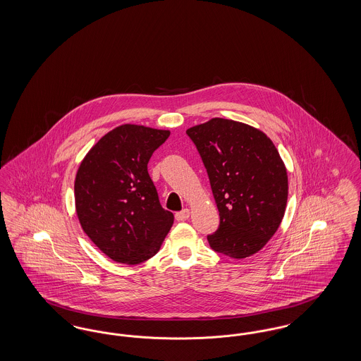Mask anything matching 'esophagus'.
<instances>
[{
  "instance_id": "obj_1",
  "label": "esophagus",
  "mask_w": 361,
  "mask_h": 361,
  "mask_svg": "<svg viewBox=\"0 0 361 361\" xmlns=\"http://www.w3.org/2000/svg\"><path fill=\"white\" fill-rule=\"evenodd\" d=\"M176 221H178V222H183V221H187L189 218V209L188 208H185V209H183V211H180V212H176Z\"/></svg>"
}]
</instances>
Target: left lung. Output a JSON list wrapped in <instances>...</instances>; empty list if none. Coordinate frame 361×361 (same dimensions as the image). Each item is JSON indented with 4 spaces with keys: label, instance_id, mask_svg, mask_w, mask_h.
<instances>
[{
    "label": "left lung",
    "instance_id": "left-lung-1",
    "mask_svg": "<svg viewBox=\"0 0 361 361\" xmlns=\"http://www.w3.org/2000/svg\"><path fill=\"white\" fill-rule=\"evenodd\" d=\"M204 164L219 211L207 235L216 253L249 257L281 224L288 197L286 166L272 140L240 121L215 118L187 130Z\"/></svg>",
    "mask_w": 361,
    "mask_h": 361
}]
</instances>
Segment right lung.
Wrapping results in <instances>:
<instances>
[{
  "label": "right lung",
  "instance_id": "obj_1",
  "mask_svg": "<svg viewBox=\"0 0 361 361\" xmlns=\"http://www.w3.org/2000/svg\"><path fill=\"white\" fill-rule=\"evenodd\" d=\"M171 133L124 124L104 135L75 176V209L86 235L116 262L135 265L159 250L172 227L147 164Z\"/></svg>",
  "mask_w": 361,
  "mask_h": 361
}]
</instances>
